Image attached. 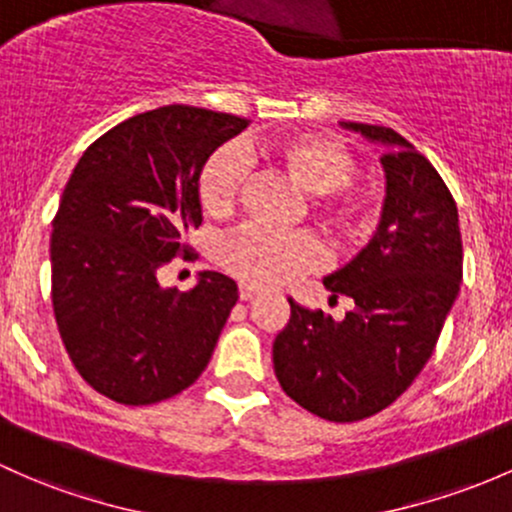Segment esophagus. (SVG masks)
<instances>
[{"label":"esophagus","mask_w":512,"mask_h":512,"mask_svg":"<svg viewBox=\"0 0 512 512\" xmlns=\"http://www.w3.org/2000/svg\"><path fill=\"white\" fill-rule=\"evenodd\" d=\"M260 292H262V289L255 287V284H247V282H240V284H238V294H240L242 301L255 299Z\"/></svg>","instance_id":"34e87169"}]
</instances>
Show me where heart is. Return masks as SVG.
<instances>
[{
    "label": "heart",
    "mask_w": 512,
    "mask_h": 512,
    "mask_svg": "<svg viewBox=\"0 0 512 512\" xmlns=\"http://www.w3.org/2000/svg\"><path fill=\"white\" fill-rule=\"evenodd\" d=\"M262 159L279 166L299 188L321 193L316 215L326 233L341 242H360L378 225L373 198L351 186L358 176V159L338 142L319 134H287L260 147ZM245 159L235 149H220L198 174V201L213 218L235 211L245 184ZM321 262L319 242L309 233H267L242 228L220 245L225 272L257 287H279Z\"/></svg>",
    "instance_id": "heart-1"
}]
</instances>
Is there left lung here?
I'll use <instances>...</instances> for the list:
<instances>
[{
    "mask_svg": "<svg viewBox=\"0 0 512 512\" xmlns=\"http://www.w3.org/2000/svg\"><path fill=\"white\" fill-rule=\"evenodd\" d=\"M341 125L385 144L383 220L370 245L324 279L333 299H353L346 319L289 299L272 358L297 405L328 422H358L392 405L427 365L459 294L464 247L454 196L424 154L390 127Z\"/></svg>",
    "mask_w": 512,
    "mask_h": 512,
    "instance_id": "1",
    "label": "left lung"
}]
</instances>
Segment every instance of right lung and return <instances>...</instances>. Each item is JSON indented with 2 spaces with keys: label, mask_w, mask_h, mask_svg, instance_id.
<instances>
[{
  "label": "right lung",
  "mask_w": 512,
  "mask_h": 512,
  "mask_svg": "<svg viewBox=\"0 0 512 512\" xmlns=\"http://www.w3.org/2000/svg\"><path fill=\"white\" fill-rule=\"evenodd\" d=\"M247 120L166 105L95 139L63 188L51 233V299L75 370L120 405H154L198 380L238 284L203 272L188 292L159 272L201 225L198 174Z\"/></svg>",
  "instance_id": "obj_1"
}]
</instances>
